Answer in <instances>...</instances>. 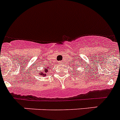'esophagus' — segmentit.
<instances>
[{
    "mask_svg": "<svg viewBox=\"0 0 120 120\" xmlns=\"http://www.w3.org/2000/svg\"><path fill=\"white\" fill-rule=\"evenodd\" d=\"M62 64V61H61V62H60V64Z\"/></svg>",
    "mask_w": 120,
    "mask_h": 120,
    "instance_id": "obj_1",
    "label": "esophagus"
}]
</instances>
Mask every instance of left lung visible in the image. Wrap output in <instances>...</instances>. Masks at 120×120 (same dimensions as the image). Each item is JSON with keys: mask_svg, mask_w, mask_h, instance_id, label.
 Here are the masks:
<instances>
[{"mask_svg": "<svg viewBox=\"0 0 120 120\" xmlns=\"http://www.w3.org/2000/svg\"><path fill=\"white\" fill-rule=\"evenodd\" d=\"M76 63H77V62H76ZM80 64H76V65H73V67H74V68H75V69H77V68H79V66H80ZM78 71L77 70H76V72H77Z\"/></svg>", "mask_w": 120, "mask_h": 120, "instance_id": "8db88e82", "label": "left lung"}]
</instances>
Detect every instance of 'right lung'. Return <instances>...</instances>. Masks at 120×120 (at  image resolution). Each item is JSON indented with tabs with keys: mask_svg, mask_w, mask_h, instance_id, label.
Listing matches in <instances>:
<instances>
[{
	"mask_svg": "<svg viewBox=\"0 0 120 120\" xmlns=\"http://www.w3.org/2000/svg\"><path fill=\"white\" fill-rule=\"evenodd\" d=\"M41 67L44 68V70L43 71H38L37 72L36 71V73H38L39 75H41V76H45L46 75V73L49 72V71L51 70V66L50 65H48L47 64H43V65H41Z\"/></svg>",
	"mask_w": 120,
	"mask_h": 120,
	"instance_id": "obj_1",
	"label": "right lung"
}]
</instances>
